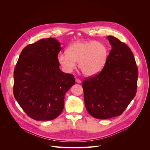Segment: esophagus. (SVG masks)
<instances>
[{"label":"esophagus","mask_w":150,"mask_h":150,"mask_svg":"<svg viewBox=\"0 0 150 150\" xmlns=\"http://www.w3.org/2000/svg\"><path fill=\"white\" fill-rule=\"evenodd\" d=\"M75 81H76V83H81V81L80 79H78V78H76V79H75Z\"/></svg>","instance_id":"esophagus-1"}]
</instances>
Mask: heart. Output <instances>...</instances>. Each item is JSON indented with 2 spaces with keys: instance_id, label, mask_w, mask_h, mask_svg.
Instances as JSON below:
<instances>
[{
  "instance_id": "heart-1",
  "label": "heart",
  "mask_w": 150,
  "mask_h": 150,
  "mask_svg": "<svg viewBox=\"0 0 150 150\" xmlns=\"http://www.w3.org/2000/svg\"><path fill=\"white\" fill-rule=\"evenodd\" d=\"M108 55V49L103 43L96 41L76 42L69 47L67 53H60L58 60L65 72H72L78 62L83 74L91 76L98 74L103 69Z\"/></svg>"
}]
</instances>
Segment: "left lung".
<instances>
[{
    "mask_svg": "<svg viewBox=\"0 0 150 150\" xmlns=\"http://www.w3.org/2000/svg\"><path fill=\"white\" fill-rule=\"evenodd\" d=\"M107 38L112 49L104 67L83 81L86 108L98 119L121 115L137 92L138 69L132 52L117 38Z\"/></svg>",
    "mask_w": 150,
    "mask_h": 150,
    "instance_id": "left-lung-1",
    "label": "left lung"
}]
</instances>
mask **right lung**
Wrapping results in <instances>:
<instances>
[{
	"mask_svg": "<svg viewBox=\"0 0 150 150\" xmlns=\"http://www.w3.org/2000/svg\"><path fill=\"white\" fill-rule=\"evenodd\" d=\"M60 43L42 39L23 49L14 70L13 93L31 119L52 120L62 112L64 96L75 84L74 76L59 69Z\"/></svg>",
	"mask_w": 150,
	"mask_h": 150,
	"instance_id": "obj_1",
	"label": "right lung"
}]
</instances>
